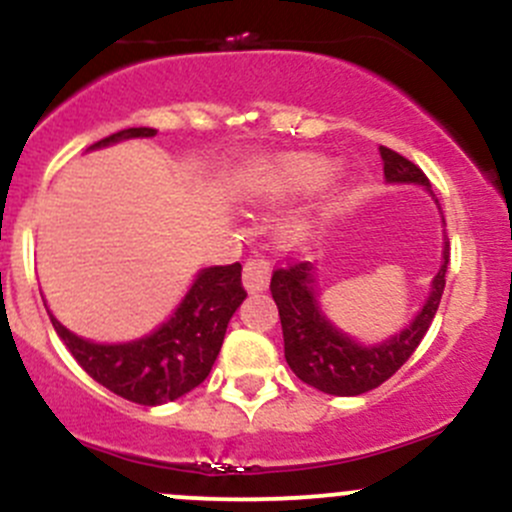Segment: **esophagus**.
<instances>
[{
	"label": "esophagus",
	"mask_w": 512,
	"mask_h": 512,
	"mask_svg": "<svg viewBox=\"0 0 512 512\" xmlns=\"http://www.w3.org/2000/svg\"><path fill=\"white\" fill-rule=\"evenodd\" d=\"M270 260L265 255H252L247 257L245 267H242V282L250 292H262L270 282Z\"/></svg>",
	"instance_id": "obj_1"
}]
</instances>
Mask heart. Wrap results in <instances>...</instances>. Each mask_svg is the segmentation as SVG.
<instances>
[{"mask_svg": "<svg viewBox=\"0 0 512 512\" xmlns=\"http://www.w3.org/2000/svg\"><path fill=\"white\" fill-rule=\"evenodd\" d=\"M329 173V163L317 156H289L277 160L265 175H262V188L270 193H289V190L312 188L314 183Z\"/></svg>", "mask_w": 512, "mask_h": 512, "instance_id": "b5f03b06", "label": "heart"}]
</instances>
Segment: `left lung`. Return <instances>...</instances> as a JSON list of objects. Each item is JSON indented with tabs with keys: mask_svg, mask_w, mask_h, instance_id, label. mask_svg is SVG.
<instances>
[{
	"mask_svg": "<svg viewBox=\"0 0 512 512\" xmlns=\"http://www.w3.org/2000/svg\"><path fill=\"white\" fill-rule=\"evenodd\" d=\"M379 151L384 158V175L389 183H418L431 188L426 173L409 158L399 156L386 146H381ZM448 257L451 252H448L446 242L443 265L433 280L431 297L423 304L421 314L404 332L379 347H359L352 339L344 337L334 324H329L314 297L312 265L289 257L287 265L272 272L270 282L272 299L280 309L289 369L304 384L332 396H359L384 384L409 361L421 339L426 337L438 304H441L443 287H446Z\"/></svg>",
	"mask_w": 512,
	"mask_h": 512,
	"instance_id": "8db88e82",
	"label": "left lung"
}]
</instances>
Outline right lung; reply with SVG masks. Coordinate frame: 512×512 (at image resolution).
<instances>
[{"label": "right lung", "mask_w": 512, "mask_h": 512, "mask_svg": "<svg viewBox=\"0 0 512 512\" xmlns=\"http://www.w3.org/2000/svg\"><path fill=\"white\" fill-rule=\"evenodd\" d=\"M141 136H156V128H123L91 148ZM245 297L242 265L232 262L200 272L173 317L138 342H86L49 317L61 342L91 379L133 404L158 406L180 399L208 379L223 347L227 322Z\"/></svg>", "instance_id": "obj_1"}]
</instances>
